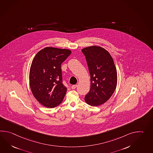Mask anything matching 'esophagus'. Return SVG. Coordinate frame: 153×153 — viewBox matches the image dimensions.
<instances>
[{"label":"esophagus","instance_id":"esophagus-1","mask_svg":"<svg viewBox=\"0 0 153 153\" xmlns=\"http://www.w3.org/2000/svg\"><path fill=\"white\" fill-rule=\"evenodd\" d=\"M76 87H77V85H72L71 88L72 89H74L76 88Z\"/></svg>","mask_w":153,"mask_h":153}]
</instances>
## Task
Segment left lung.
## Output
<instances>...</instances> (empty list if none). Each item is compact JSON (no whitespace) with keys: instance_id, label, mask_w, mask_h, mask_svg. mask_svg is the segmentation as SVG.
<instances>
[{"instance_id":"8db88e82","label":"left lung","mask_w":153,"mask_h":153,"mask_svg":"<svg viewBox=\"0 0 153 153\" xmlns=\"http://www.w3.org/2000/svg\"><path fill=\"white\" fill-rule=\"evenodd\" d=\"M85 56L91 75V89L85 102L93 106L105 103L115 90L117 76L114 60L109 52L98 46L82 50Z\"/></svg>"}]
</instances>
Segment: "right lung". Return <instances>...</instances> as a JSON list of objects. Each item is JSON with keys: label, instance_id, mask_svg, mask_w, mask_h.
I'll list each match as a JSON object with an SVG mask.
<instances>
[{"label": "right lung", "instance_id": "obj_1", "mask_svg": "<svg viewBox=\"0 0 153 153\" xmlns=\"http://www.w3.org/2000/svg\"><path fill=\"white\" fill-rule=\"evenodd\" d=\"M71 53L68 49L46 47L32 62L29 76L31 91L47 108L57 106L64 98L67 88L62 83L61 65Z\"/></svg>", "mask_w": 153, "mask_h": 153}]
</instances>
